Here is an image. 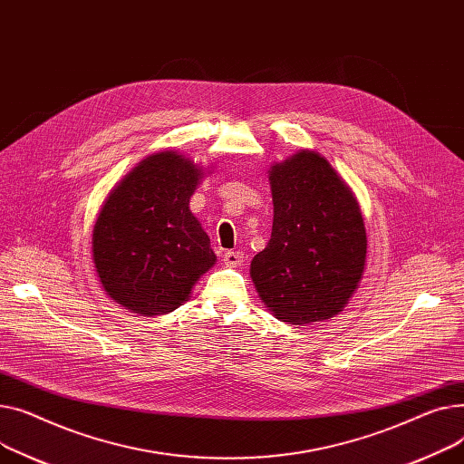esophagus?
I'll list each match as a JSON object with an SVG mask.
<instances>
[{"instance_id":"1","label":"esophagus","mask_w":464,"mask_h":464,"mask_svg":"<svg viewBox=\"0 0 464 464\" xmlns=\"http://www.w3.org/2000/svg\"><path fill=\"white\" fill-rule=\"evenodd\" d=\"M223 262H225V266H228V267H237V266L243 264V255L237 253V251H227V253L223 255Z\"/></svg>"}]
</instances>
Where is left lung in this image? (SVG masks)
Segmentation results:
<instances>
[{
    "label": "left lung",
    "mask_w": 464,
    "mask_h": 464,
    "mask_svg": "<svg viewBox=\"0 0 464 464\" xmlns=\"http://www.w3.org/2000/svg\"><path fill=\"white\" fill-rule=\"evenodd\" d=\"M274 227L251 262L271 314L294 325L339 314L358 288L367 256L360 204L320 153L302 150L269 170Z\"/></svg>",
    "instance_id": "1"
}]
</instances>
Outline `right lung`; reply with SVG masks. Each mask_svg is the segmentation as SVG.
I'll return each instance as SVG.
<instances>
[{"label": "right lung", "instance_id": "right-lung-1", "mask_svg": "<svg viewBox=\"0 0 464 464\" xmlns=\"http://www.w3.org/2000/svg\"><path fill=\"white\" fill-rule=\"evenodd\" d=\"M204 178L178 151H159L108 195L93 227L92 253L104 292L140 316L187 302L217 256L188 200Z\"/></svg>", "mask_w": 464, "mask_h": 464}]
</instances>
